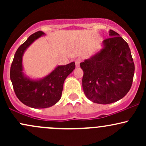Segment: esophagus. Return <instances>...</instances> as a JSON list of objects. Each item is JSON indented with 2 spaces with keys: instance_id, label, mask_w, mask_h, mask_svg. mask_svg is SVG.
<instances>
[{
  "instance_id": "esophagus-1",
  "label": "esophagus",
  "mask_w": 146,
  "mask_h": 146,
  "mask_svg": "<svg viewBox=\"0 0 146 146\" xmlns=\"http://www.w3.org/2000/svg\"><path fill=\"white\" fill-rule=\"evenodd\" d=\"M80 62H81V59H80V58H78V59L75 60V66H76V67H79V66H80Z\"/></svg>"
}]
</instances>
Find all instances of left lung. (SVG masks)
<instances>
[{
  "instance_id": "1",
  "label": "left lung",
  "mask_w": 146,
  "mask_h": 146,
  "mask_svg": "<svg viewBox=\"0 0 146 146\" xmlns=\"http://www.w3.org/2000/svg\"><path fill=\"white\" fill-rule=\"evenodd\" d=\"M103 48L80 63L84 71L82 87L86 98L94 103L108 104L121 100L131 88L135 64L128 43L110 30Z\"/></svg>"
}]
</instances>
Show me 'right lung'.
I'll return each instance as SVG.
<instances>
[{"instance_id":"1","label":"right lung","mask_w":146,"mask_h":146,"mask_svg":"<svg viewBox=\"0 0 146 146\" xmlns=\"http://www.w3.org/2000/svg\"><path fill=\"white\" fill-rule=\"evenodd\" d=\"M44 35L39 31L31 35L16 51L10 69V79L18 100L33 108L51 107L60 100L65 79L75 69V62L58 66L47 76L33 80L25 76L23 72V56L33 42Z\"/></svg>"}]
</instances>
